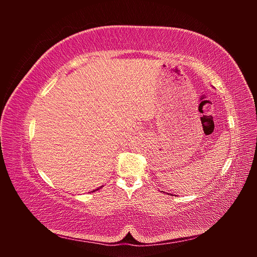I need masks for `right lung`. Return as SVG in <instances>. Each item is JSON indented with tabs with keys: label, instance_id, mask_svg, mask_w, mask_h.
Here are the masks:
<instances>
[{
	"label": "right lung",
	"instance_id": "1",
	"mask_svg": "<svg viewBox=\"0 0 257 257\" xmlns=\"http://www.w3.org/2000/svg\"><path fill=\"white\" fill-rule=\"evenodd\" d=\"M100 188H102V186H100ZM97 190H99V188H98V189H96V190H94L93 192H95V191H97Z\"/></svg>",
	"mask_w": 257,
	"mask_h": 257
}]
</instances>
